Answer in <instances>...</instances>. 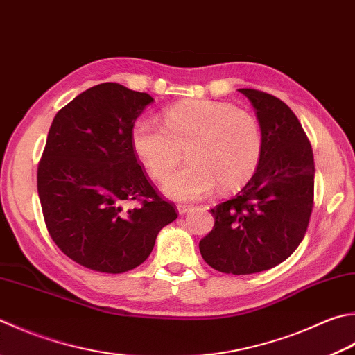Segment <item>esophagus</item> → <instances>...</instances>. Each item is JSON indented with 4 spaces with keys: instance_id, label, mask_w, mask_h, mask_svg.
Masks as SVG:
<instances>
[{
    "instance_id": "1",
    "label": "esophagus",
    "mask_w": 355,
    "mask_h": 355,
    "mask_svg": "<svg viewBox=\"0 0 355 355\" xmlns=\"http://www.w3.org/2000/svg\"><path fill=\"white\" fill-rule=\"evenodd\" d=\"M190 210V205H185V204H178V213L179 215H185L187 211Z\"/></svg>"
}]
</instances>
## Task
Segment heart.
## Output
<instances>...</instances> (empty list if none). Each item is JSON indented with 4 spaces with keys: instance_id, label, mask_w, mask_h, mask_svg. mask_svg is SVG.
Listing matches in <instances>:
<instances>
[{
    "instance_id": "heart-1",
    "label": "heart",
    "mask_w": 355,
    "mask_h": 355,
    "mask_svg": "<svg viewBox=\"0 0 355 355\" xmlns=\"http://www.w3.org/2000/svg\"><path fill=\"white\" fill-rule=\"evenodd\" d=\"M131 146L153 179H164L182 159L189 165L173 173L162 191L180 202L209 196L219 184L233 190L247 182L263 151L258 120L247 111L215 100H185L165 111V125L139 119Z\"/></svg>"
}]
</instances>
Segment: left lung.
Wrapping results in <instances>:
<instances>
[{
  "instance_id": "obj_1",
  "label": "left lung",
  "mask_w": 355,
  "mask_h": 355,
  "mask_svg": "<svg viewBox=\"0 0 355 355\" xmlns=\"http://www.w3.org/2000/svg\"><path fill=\"white\" fill-rule=\"evenodd\" d=\"M263 132V151L249 182L211 210L215 225L199 250L213 269L249 275L283 263L304 238L313 207V155L302 123L282 100L239 89Z\"/></svg>"
}]
</instances>
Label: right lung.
I'll use <instances>...</instances> for the list:
<instances>
[{
	"mask_svg": "<svg viewBox=\"0 0 355 355\" xmlns=\"http://www.w3.org/2000/svg\"><path fill=\"white\" fill-rule=\"evenodd\" d=\"M151 102L146 92L108 82L82 92L52 120L37 175L44 223L58 249L88 269H135L178 218L131 146L132 125ZM132 200L139 205L128 207Z\"/></svg>",
	"mask_w": 355,
	"mask_h": 355,
	"instance_id": "1",
	"label": "right lung"
}]
</instances>
